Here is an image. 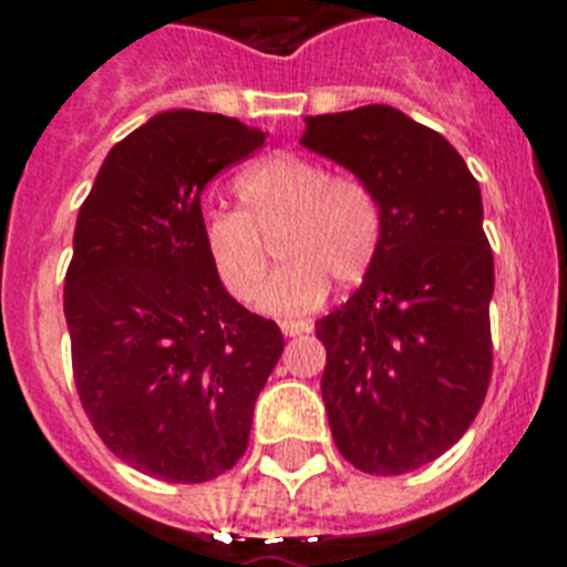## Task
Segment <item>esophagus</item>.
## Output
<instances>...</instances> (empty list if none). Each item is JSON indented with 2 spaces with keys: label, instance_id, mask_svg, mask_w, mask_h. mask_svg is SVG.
I'll return each mask as SVG.
<instances>
[{
  "label": "esophagus",
  "instance_id": "1",
  "mask_svg": "<svg viewBox=\"0 0 567 567\" xmlns=\"http://www.w3.org/2000/svg\"><path fill=\"white\" fill-rule=\"evenodd\" d=\"M280 332L287 334V338H298V334L309 332L307 320H280Z\"/></svg>",
  "mask_w": 567,
  "mask_h": 567
}]
</instances>
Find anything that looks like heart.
Returning <instances> with one entry per match:
<instances>
[{
  "label": "heart",
  "instance_id": "1",
  "mask_svg": "<svg viewBox=\"0 0 567 567\" xmlns=\"http://www.w3.org/2000/svg\"><path fill=\"white\" fill-rule=\"evenodd\" d=\"M235 195L240 209L202 215L204 255L233 298H255L272 264L267 240L275 238L287 267L260 292L258 307L267 312H309L327 298L329 278L349 287L374 264L383 218L374 193L354 175L275 153L238 175Z\"/></svg>",
  "mask_w": 567,
  "mask_h": 567
}]
</instances>
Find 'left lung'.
Returning a JSON list of instances; mask_svg holds the SVG:
<instances>
[{"mask_svg":"<svg viewBox=\"0 0 567 567\" xmlns=\"http://www.w3.org/2000/svg\"><path fill=\"white\" fill-rule=\"evenodd\" d=\"M300 144L358 175L383 218L360 289L315 323L329 429L354 468L405 474L449 452L488 392L480 184L443 135L389 104L309 115Z\"/></svg>","mask_w":567,"mask_h":567,"instance_id":"left-lung-1","label":"left lung"}]
</instances>
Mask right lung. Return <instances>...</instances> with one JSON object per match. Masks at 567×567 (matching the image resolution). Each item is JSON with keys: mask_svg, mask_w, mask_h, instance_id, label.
<instances>
[{"mask_svg": "<svg viewBox=\"0 0 567 567\" xmlns=\"http://www.w3.org/2000/svg\"><path fill=\"white\" fill-rule=\"evenodd\" d=\"M267 135L167 110L115 144L64 275L79 400L110 452L164 483H207L249 443L284 334L244 309L202 247V193Z\"/></svg>", "mask_w": 567, "mask_h": 567, "instance_id": "obj_1", "label": "right lung"}]
</instances>
